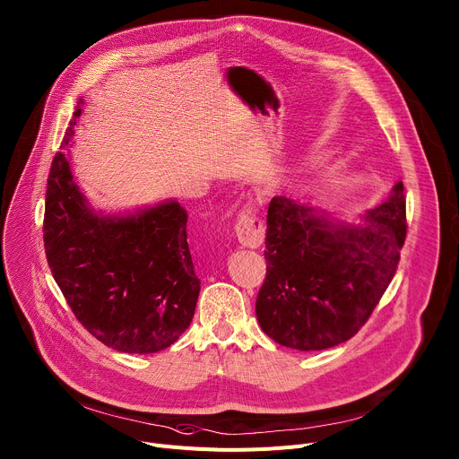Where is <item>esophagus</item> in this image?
<instances>
[{"label":"esophagus","instance_id":"obj_1","mask_svg":"<svg viewBox=\"0 0 459 459\" xmlns=\"http://www.w3.org/2000/svg\"><path fill=\"white\" fill-rule=\"evenodd\" d=\"M234 230H236V236H238L239 243L243 247H248V248H258L265 239V227L256 218L251 204L245 206L241 211Z\"/></svg>","mask_w":459,"mask_h":459}]
</instances>
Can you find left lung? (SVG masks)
Masks as SVG:
<instances>
[{
  "label": "left lung",
  "instance_id": "1",
  "mask_svg": "<svg viewBox=\"0 0 459 459\" xmlns=\"http://www.w3.org/2000/svg\"><path fill=\"white\" fill-rule=\"evenodd\" d=\"M404 186L342 221L285 195L269 203L267 276L256 316L280 346L318 351L350 341L390 285L406 236Z\"/></svg>",
  "mask_w": 459,
  "mask_h": 459
}]
</instances>
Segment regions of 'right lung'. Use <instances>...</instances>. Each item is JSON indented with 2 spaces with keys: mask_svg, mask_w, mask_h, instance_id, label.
Instances as JSON below:
<instances>
[{
  "mask_svg": "<svg viewBox=\"0 0 459 459\" xmlns=\"http://www.w3.org/2000/svg\"><path fill=\"white\" fill-rule=\"evenodd\" d=\"M82 104L80 99L48 179V264L93 337L122 353H155L183 335L199 297L186 241L188 214L176 199L134 212L95 211L64 153L73 146Z\"/></svg>",
  "mask_w": 459,
  "mask_h": 459,
  "instance_id": "obj_1",
  "label": "right lung"
}]
</instances>
